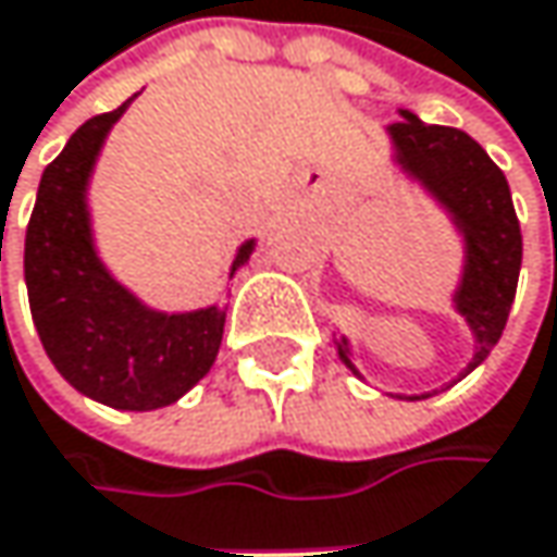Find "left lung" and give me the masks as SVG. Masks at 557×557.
Returning <instances> with one entry per match:
<instances>
[{
	"mask_svg": "<svg viewBox=\"0 0 557 557\" xmlns=\"http://www.w3.org/2000/svg\"><path fill=\"white\" fill-rule=\"evenodd\" d=\"M397 114L400 121L382 127L387 137V160L449 218L461 244V272L453 292V311L471 330V359L458 372V379L446 384L453 387L491 356L507 326L522 265L520 221L513 211L507 175L494 166L478 140L455 127L426 124L407 108H397ZM333 346L339 362L356 379H362L349 336L336 330ZM387 394L397 400H423L440 391Z\"/></svg>",
	"mask_w": 557,
	"mask_h": 557,
	"instance_id": "8db88e82",
	"label": "left lung"
}]
</instances>
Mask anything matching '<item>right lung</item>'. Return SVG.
Instances as JSON below:
<instances>
[{
	"instance_id": "add662e5",
	"label": "right lung",
	"mask_w": 557,
	"mask_h": 557,
	"mask_svg": "<svg viewBox=\"0 0 557 557\" xmlns=\"http://www.w3.org/2000/svg\"><path fill=\"white\" fill-rule=\"evenodd\" d=\"M137 96L89 117L40 175L25 234V285L53 369L104 407L144 413L175 404L211 372L227 305L160 311L127 288L99 252L89 188L111 127ZM252 252L256 237L237 246L227 282Z\"/></svg>"
}]
</instances>
